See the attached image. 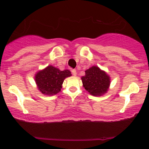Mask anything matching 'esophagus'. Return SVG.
<instances>
[{"label":"esophagus","instance_id":"esophagus-1","mask_svg":"<svg viewBox=\"0 0 149 149\" xmlns=\"http://www.w3.org/2000/svg\"><path fill=\"white\" fill-rule=\"evenodd\" d=\"M71 73L73 76H76V74H77V72H76V69H73V70H71Z\"/></svg>","mask_w":149,"mask_h":149}]
</instances>
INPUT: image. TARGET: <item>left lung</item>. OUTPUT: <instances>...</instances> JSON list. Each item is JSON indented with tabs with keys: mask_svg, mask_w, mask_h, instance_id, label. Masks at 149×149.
Wrapping results in <instances>:
<instances>
[{
	"mask_svg": "<svg viewBox=\"0 0 149 149\" xmlns=\"http://www.w3.org/2000/svg\"><path fill=\"white\" fill-rule=\"evenodd\" d=\"M81 80L84 87L90 94L102 96L107 91L110 84V77L97 66H92L85 71Z\"/></svg>",
	"mask_w": 149,
	"mask_h": 149,
	"instance_id": "1",
	"label": "left lung"
}]
</instances>
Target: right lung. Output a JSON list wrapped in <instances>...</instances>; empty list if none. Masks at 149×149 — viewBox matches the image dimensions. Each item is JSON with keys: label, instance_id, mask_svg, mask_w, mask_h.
<instances>
[{"label": "right lung", "instance_id": "add662e5", "mask_svg": "<svg viewBox=\"0 0 149 149\" xmlns=\"http://www.w3.org/2000/svg\"><path fill=\"white\" fill-rule=\"evenodd\" d=\"M71 76L69 70H61L52 65L40 70L35 75V82L40 92L45 95H55L60 92L65 78Z\"/></svg>", "mask_w": 149, "mask_h": 149}]
</instances>
